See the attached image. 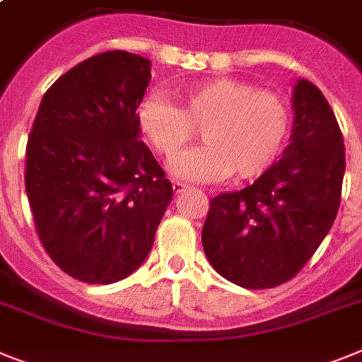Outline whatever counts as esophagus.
<instances>
[{
	"instance_id": "1",
	"label": "esophagus",
	"mask_w": 362,
	"mask_h": 362,
	"mask_svg": "<svg viewBox=\"0 0 362 362\" xmlns=\"http://www.w3.org/2000/svg\"><path fill=\"white\" fill-rule=\"evenodd\" d=\"M172 187H174V192H175V194H179V192H183V190H187L188 185L179 183V181H174V183H172Z\"/></svg>"
}]
</instances>
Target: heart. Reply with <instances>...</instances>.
<instances>
[{
	"instance_id": "obj_1",
	"label": "heart",
	"mask_w": 362,
	"mask_h": 362,
	"mask_svg": "<svg viewBox=\"0 0 362 362\" xmlns=\"http://www.w3.org/2000/svg\"><path fill=\"white\" fill-rule=\"evenodd\" d=\"M141 134L163 159L174 160L202 128L206 143L172 165L187 181H216L233 174L251 179L269 168L289 132V110L273 91L234 78H216L185 89L177 106L148 97L137 110Z\"/></svg>"
}]
</instances>
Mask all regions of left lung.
<instances>
[{"instance_id": "left-lung-1", "label": "left lung", "mask_w": 362, "mask_h": 362, "mask_svg": "<svg viewBox=\"0 0 362 362\" xmlns=\"http://www.w3.org/2000/svg\"><path fill=\"white\" fill-rule=\"evenodd\" d=\"M291 143L255 183L211 199L202 242L228 282L267 289L291 280L335 221L344 177V139L320 89L293 88Z\"/></svg>"}]
</instances>
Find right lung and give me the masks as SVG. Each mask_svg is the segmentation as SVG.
Wrapping results in <instances>:
<instances>
[{
	"label": "right lung",
	"mask_w": 362,
	"mask_h": 362,
	"mask_svg": "<svg viewBox=\"0 0 362 362\" xmlns=\"http://www.w3.org/2000/svg\"><path fill=\"white\" fill-rule=\"evenodd\" d=\"M151 62L95 54L47 89L25 151L36 233L64 273L113 284L141 267L174 188L141 141Z\"/></svg>",
	"instance_id": "right-lung-1"
}]
</instances>
